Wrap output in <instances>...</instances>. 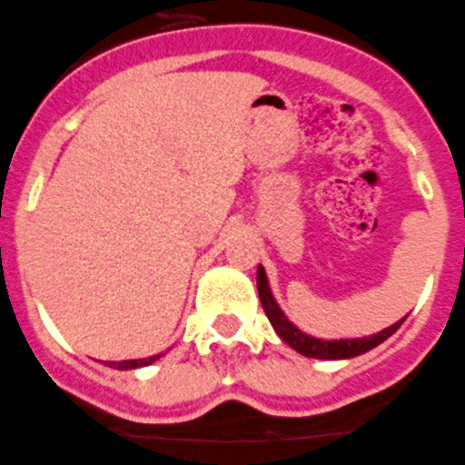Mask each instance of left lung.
Returning a JSON list of instances; mask_svg holds the SVG:
<instances>
[{
  "label": "left lung",
  "instance_id": "1",
  "mask_svg": "<svg viewBox=\"0 0 465 465\" xmlns=\"http://www.w3.org/2000/svg\"><path fill=\"white\" fill-rule=\"evenodd\" d=\"M258 295H261V304L262 309H265L267 318H270L276 334H279L292 351H297L304 357H313V360H351V357L364 355V352H369L371 348L381 346L382 341L390 339V336L403 325V321H406V318H401V321H397L394 325L385 327V330L371 336H357V339H318V336L306 334V331H302L300 327L292 325V322L288 321V316L283 313L279 302L272 295L270 279H267V272L262 265H258Z\"/></svg>",
  "mask_w": 465,
  "mask_h": 465
}]
</instances>
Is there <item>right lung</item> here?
Here are the masks:
<instances>
[{"instance_id":"obj_1","label":"right lung","mask_w":465,"mask_h":465,"mask_svg":"<svg viewBox=\"0 0 465 465\" xmlns=\"http://www.w3.org/2000/svg\"><path fill=\"white\" fill-rule=\"evenodd\" d=\"M159 357H163L159 352V355H152V357H140V360H122V361H104L105 366H113V369H119V371H129V369H140V366H149L152 361H156Z\"/></svg>"}]
</instances>
